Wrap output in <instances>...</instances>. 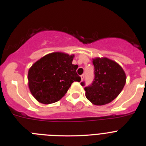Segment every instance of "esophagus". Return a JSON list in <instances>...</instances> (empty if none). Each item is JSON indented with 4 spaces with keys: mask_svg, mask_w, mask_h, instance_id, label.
<instances>
[{
    "mask_svg": "<svg viewBox=\"0 0 146 146\" xmlns=\"http://www.w3.org/2000/svg\"><path fill=\"white\" fill-rule=\"evenodd\" d=\"M81 81H83V80H84V74L81 75Z\"/></svg>",
    "mask_w": 146,
    "mask_h": 146,
    "instance_id": "obj_1",
    "label": "esophagus"
}]
</instances>
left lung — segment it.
Here are the masks:
<instances>
[{
  "label": "left lung",
  "instance_id": "obj_1",
  "mask_svg": "<svg viewBox=\"0 0 146 146\" xmlns=\"http://www.w3.org/2000/svg\"><path fill=\"white\" fill-rule=\"evenodd\" d=\"M95 67V79L90 86L84 88L86 97L95 105L110 103L118 96L126 83L123 69L115 61L107 58L92 60ZM84 86V82L81 83Z\"/></svg>",
  "mask_w": 146,
  "mask_h": 146
}]
</instances>
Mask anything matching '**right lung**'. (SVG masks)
Wrapping results in <instances>:
<instances>
[{
	"label": "right lung",
	"instance_id": "add662e5",
	"mask_svg": "<svg viewBox=\"0 0 146 146\" xmlns=\"http://www.w3.org/2000/svg\"><path fill=\"white\" fill-rule=\"evenodd\" d=\"M74 55L62 52L48 54L35 62L28 73L29 87L39 102L49 104L59 101L74 81H81L73 65Z\"/></svg>",
	"mask_w": 146,
	"mask_h": 146
}]
</instances>
